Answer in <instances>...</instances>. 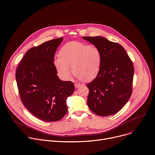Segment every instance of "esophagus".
<instances>
[{
  "label": "esophagus",
  "instance_id": "obj_1",
  "mask_svg": "<svg viewBox=\"0 0 155 155\" xmlns=\"http://www.w3.org/2000/svg\"><path fill=\"white\" fill-rule=\"evenodd\" d=\"M81 85V84H78V83H75L74 84V87H76V88H78L79 87H80Z\"/></svg>",
  "mask_w": 155,
  "mask_h": 155
}]
</instances>
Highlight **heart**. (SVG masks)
Segmentation results:
<instances>
[{
	"instance_id": "obj_1",
	"label": "heart",
	"mask_w": 155,
	"mask_h": 155,
	"mask_svg": "<svg viewBox=\"0 0 155 155\" xmlns=\"http://www.w3.org/2000/svg\"><path fill=\"white\" fill-rule=\"evenodd\" d=\"M59 58L55 60V66L60 76L68 79L73 73L83 82L93 81L98 74L102 61L100 48L96 46L71 41L60 48Z\"/></svg>"
}]
</instances>
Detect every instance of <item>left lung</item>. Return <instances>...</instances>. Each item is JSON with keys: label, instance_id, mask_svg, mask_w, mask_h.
<instances>
[{"label": "left lung", "instance_id": "obj_1", "mask_svg": "<svg viewBox=\"0 0 155 155\" xmlns=\"http://www.w3.org/2000/svg\"><path fill=\"white\" fill-rule=\"evenodd\" d=\"M83 39L98 47L102 55L98 76L87 84L88 107L100 116L114 114L124 107L132 92L134 68L132 60L117 43L100 36Z\"/></svg>", "mask_w": 155, "mask_h": 155}]
</instances>
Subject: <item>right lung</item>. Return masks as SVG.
Instances as JSON below:
<instances>
[{"label": "right lung", "mask_w": 155, "mask_h": 155, "mask_svg": "<svg viewBox=\"0 0 155 155\" xmlns=\"http://www.w3.org/2000/svg\"><path fill=\"white\" fill-rule=\"evenodd\" d=\"M63 38L29 49L16 70L21 101L35 117L46 122L57 121L66 114V100L74 91V83L59 79L54 63Z\"/></svg>", "instance_id": "1"}]
</instances>
